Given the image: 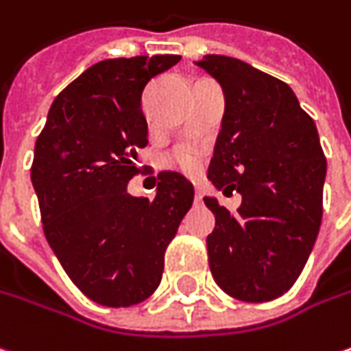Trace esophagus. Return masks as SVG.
Segmentation results:
<instances>
[{"label": "esophagus", "instance_id": "34e87169", "mask_svg": "<svg viewBox=\"0 0 351 351\" xmlns=\"http://www.w3.org/2000/svg\"><path fill=\"white\" fill-rule=\"evenodd\" d=\"M194 200H196V202H200V200H202V189H200V186H196V189H194Z\"/></svg>", "mask_w": 351, "mask_h": 351}]
</instances>
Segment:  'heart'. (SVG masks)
<instances>
[{"instance_id":"obj_1","label":"heart","mask_w":351,"mask_h":351,"mask_svg":"<svg viewBox=\"0 0 351 351\" xmlns=\"http://www.w3.org/2000/svg\"><path fill=\"white\" fill-rule=\"evenodd\" d=\"M169 165L180 169L182 173H189L194 175L200 171L202 167V153L198 149H192V147H184V149H178L173 155H169Z\"/></svg>"}]
</instances>
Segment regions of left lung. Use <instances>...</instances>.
<instances>
[{
	"label": "left lung",
	"instance_id": "obj_1",
	"mask_svg": "<svg viewBox=\"0 0 351 351\" xmlns=\"http://www.w3.org/2000/svg\"><path fill=\"white\" fill-rule=\"evenodd\" d=\"M198 66L226 99L208 178L241 194L236 212L204 198L216 216L206 237L210 271L230 297L273 300L295 285L320 230L326 159L318 131L279 78L223 54H206Z\"/></svg>",
	"mask_w": 351,
	"mask_h": 351
}]
</instances>
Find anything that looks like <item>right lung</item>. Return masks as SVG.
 I'll return each mask as SVG.
<instances>
[{
  "instance_id": "add662e5",
  "label": "right lung",
  "mask_w": 351,
  "mask_h": 351,
  "mask_svg": "<svg viewBox=\"0 0 351 351\" xmlns=\"http://www.w3.org/2000/svg\"><path fill=\"white\" fill-rule=\"evenodd\" d=\"M176 54L108 58L84 70L53 101L35 143L31 182L54 255L86 297L131 306L159 287L165 250L194 200L180 173L162 171L155 198L128 182L147 145L145 86Z\"/></svg>"
}]
</instances>
